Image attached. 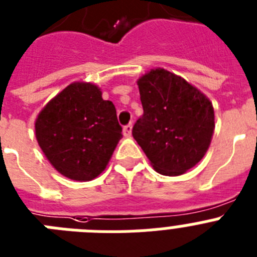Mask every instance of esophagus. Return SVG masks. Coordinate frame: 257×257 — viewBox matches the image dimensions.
I'll return each mask as SVG.
<instances>
[{
	"instance_id": "34e87169",
	"label": "esophagus",
	"mask_w": 257,
	"mask_h": 257,
	"mask_svg": "<svg viewBox=\"0 0 257 257\" xmlns=\"http://www.w3.org/2000/svg\"><path fill=\"white\" fill-rule=\"evenodd\" d=\"M132 124H128V125H125L124 129H122V132H124V136L125 137H131L132 136Z\"/></svg>"
}]
</instances>
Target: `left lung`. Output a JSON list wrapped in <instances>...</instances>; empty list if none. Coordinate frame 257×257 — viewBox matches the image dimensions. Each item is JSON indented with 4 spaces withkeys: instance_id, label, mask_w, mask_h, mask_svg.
<instances>
[{
    "instance_id": "obj_1",
    "label": "left lung",
    "mask_w": 257,
    "mask_h": 257,
    "mask_svg": "<svg viewBox=\"0 0 257 257\" xmlns=\"http://www.w3.org/2000/svg\"><path fill=\"white\" fill-rule=\"evenodd\" d=\"M144 115L133 126L150 165L161 175L179 176L206 154L214 133V108L208 96L163 68L137 79Z\"/></svg>"
}]
</instances>
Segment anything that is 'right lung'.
<instances>
[{
	"label": "right lung",
	"mask_w": 257,
	"mask_h": 257,
	"mask_svg": "<svg viewBox=\"0 0 257 257\" xmlns=\"http://www.w3.org/2000/svg\"><path fill=\"white\" fill-rule=\"evenodd\" d=\"M116 108L90 82H73L52 98L35 120V136L56 171L90 182L105 170L121 140Z\"/></svg>",
	"instance_id": "right-lung-1"
}]
</instances>
